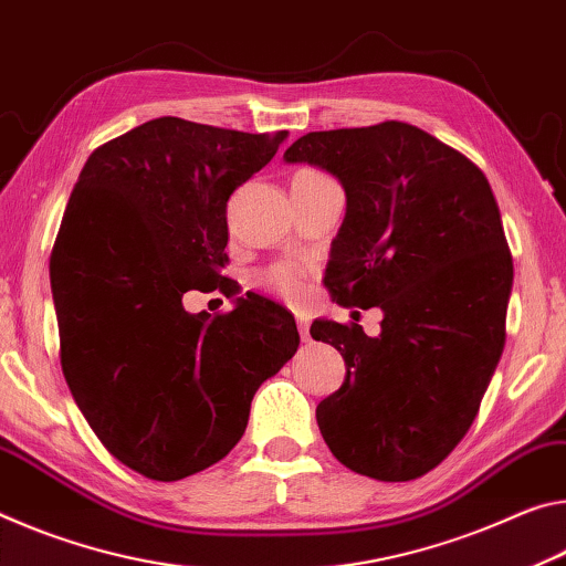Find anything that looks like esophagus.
<instances>
[{
    "label": "esophagus",
    "mask_w": 566,
    "mask_h": 566,
    "mask_svg": "<svg viewBox=\"0 0 566 566\" xmlns=\"http://www.w3.org/2000/svg\"><path fill=\"white\" fill-rule=\"evenodd\" d=\"M295 323H298V333H301V338H303V340H308V338H311V333H308V328H311V321L305 318V316H298V321H295Z\"/></svg>",
    "instance_id": "esophagus-1"
}]
</instances>
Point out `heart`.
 <instances>
[{
  "label": "heart",
  "mask_w": 566,
  "mask_h": 566,
  "mask_svg": "<svg viewBox=\"0 0 566 566\" xmlns=\"http://www.w3.org/2000/svg\"><path fill=\"white\" fill-rule=\"evenodd\" d=\"M265 285L271 291H275L277 295H283V298L289 301H298L303 291H305V281L298 271H293V268H273L271 273H265Z\"/></svg>",
  "instance_id": "b5f03b06"
}]
</instances>
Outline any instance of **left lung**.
<instances>
[{"label": "left lung", "instance_id": "obj_1", "mask_svg": "<svg viewBox=\"0 0 566 566\" xmlns=\"http://www.w3.org/2000/svg\"><path fill=\"white\" fill-rule=\"evenodd\" d=\"M283 160L331 172L346 218L326 289L381 308V333L318 318L346 378L316 409L340 464L378 481L439 467L474 423L504 350L514 265L492 185L474 163L406 123L308 133Z\"/></svg>", "mask_w": 566, "mask_h": 566}]
</instances>
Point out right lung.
Wrapping results in <instances>:
<instances>
[{"label": "right lung", "instance_id": "1", "mask_svg": "<svg viewBox=\"0 0 566 566\" xmlns=\"http://www.w3.org/2000/svg\"><path fill=\"white\" fill-rule=\"evenodd\" d=\"M285 137L157 117L92 153L74 185L50 263L62 374L105 449L147 479L226 457L298 350L295 318L263 295L216 318L182 305L230 289L228 198Z\"/></svg>", "mask_w": 566, "mask_h": 566}]
</instances>
